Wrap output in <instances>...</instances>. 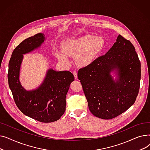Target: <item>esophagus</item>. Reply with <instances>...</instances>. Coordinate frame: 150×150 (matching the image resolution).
Wrapping results in <instances>:
<instances>
[{
	"instance_id": "esophagus-1",
	"label": "esophagus",
	"mask_w": 150,
	"mask_h": 150,
	"mask_svg": "<svg viewBox=\"0 0 150 150\" xmlns=\"http://www.w3.org/2000/svg\"><path fill=\"white\" fill-rule=\"evenodd\" d=\"M73 74H74V76H75V78H76H76H78V76H77V72H76V71L75 70H74V72H73Z\"/></svg>"
}]
</instances>
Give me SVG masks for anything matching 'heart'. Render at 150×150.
<instances>
[{"label": "heart", "instance_id": "b5f03b06", "mask_svg": "<svg viewBox=\"0 0 150 150\" xmlns=\"http://www.w3.org/2000/svg\"><path fill=\"white\" fill-rule=\"evenodd\" d=\"M103 45L104 40L101 37L86 35L66 41L62 44L61 48L62 52L68 56L75 57L78 64L86 66L97 58ZM65 54L57 52L56 56L59 61L69 64V59Z\"/></svg>", "mask_w": 150, "mask_h": 150}]
</instances>
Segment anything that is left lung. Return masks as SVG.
Instances as JSON below:
<instances>
[{
	"label": "left lung",
	"mask_w": 150,
	"mask_h": 150,
	"mask_svg": "<svg viewBox=\"0 0 150 150\" xmlns=\"http://www.w3.org/2000/svg\"><path fill=\"white\" fill-rule=\"evenodd\" d=\"M114 68L118 69L120 75L116 82L109 74ZM140 76V61L134 47L120 35L105 55L78 72L90 111L103 119H113L134 103Z\"/></svg>",
	"instance_id": "obj_1"
}]
</instances>
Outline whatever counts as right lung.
I'll list each match as a JSON object with an SVG mask.
<instances>
[{
	"mask_svg": "<svg viewBox=\"0 0 150 150\" xmlns=\"http://www.w3.org/2000/svg\"><path fill=\"white\" fill-rule=\"evenodd\" d=\"M44 39L43 34L38 33L16 47L9 62L8 81L15 103L23 114L39 122L50 123L59 120L66 111V96L74 80L72 73L50 69L42 85L31 91L23 89L19 80L23 54L38 48Z\"/></svg>",
	"mask_w": 150,
	"mask_h": 150,
	"instance_id": "obj_1",
	"label": "right lung"
}]
</instances>
